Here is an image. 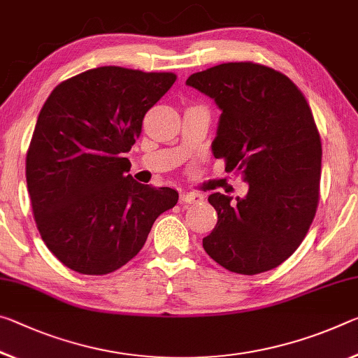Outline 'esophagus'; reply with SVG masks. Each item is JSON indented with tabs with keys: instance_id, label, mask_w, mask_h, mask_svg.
I'll list each match as a JSON object with an SVG mask.
<instances>
[{
	"instance_id": "obj_1",
	"label": "esophagus",
	"mask_w": 358,
	"mask_h": 358,
	"mask_svg": "<svg viewBox=\"0 0 358 358\" xmlns=\"http://www.w3.org/2000/svg\"><path fill=\"white\" fill-rule=\"evenodd\" d=\"M203 201V196L199 194V192H191L186 191L180 196V202L181 203H199Z\"/></svg>"
}]
</instances>
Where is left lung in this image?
Returning a JSON list of instances; mask_svg holds the SVG:
<instances>
[{
  "instance_id": "8db88e82",
  "label": "left lung",
  "mask_w": 358,
  "mask_h": 358,
  "mask_svg": "<svg viewBox=\"0 0 358 358\" xmlns=\"http://www.w3.org/2000/svg\"><path fill=\"white\" fill-rule=\"evenodd\" d=\"M186 86L221 110L213 156L248 185L236 202L208 196L218 221L203 250L237 274L274 269L303 242L319 203L322 143L308 101L285 75L253 62L194 73Z\"/></svg>"
}]
</instances>
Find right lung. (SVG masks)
Instances as JSON below:
<instances>
[{
	"mask_svg": "<svg viewBox=\"0 0 358 358\" xmlns=\"http://www.w3.org/2000/svg\"><path fill=\"white\" fill-rule=\"evenodd\" d=\"M173 73L100 66L60 83L39 111L27 186L44 243L66 268L103 275L129 263L178 192L127 175L126 152Z\"/></svg>",
	"mask_w": 358,
	"mask_h": 358,
	"instance_id": "obj_1",
	"label": "right lung"
}]
</instances>
